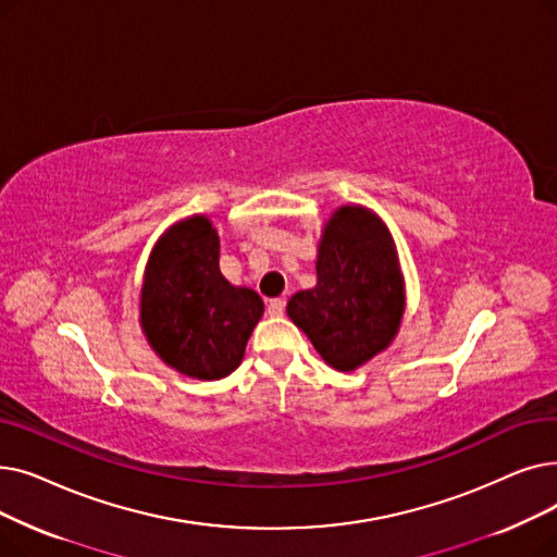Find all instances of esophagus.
<instances>
[{"mask_svg": "<svg viewBox=\"0 0 557 557\" xmlns=\"http://www.w3.org/2000/svg\"><path fill=\"white\" fill-rule=\"evenodd\" d=\"M285 312V301L283 299H272L270 304H268V314L270 317H281Z\"/></svg>", "mask_w": 557, "mask_h": 557, "instance_id": "34e87169", "label": "esophagus"}]
</instances>
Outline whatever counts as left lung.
Masks as SVG:
<instances>
[{"label": "left lung", "instance_id": "1", "mask_svg": "<svg viewBox=\"0 0 557 557\" xmlns=\"http://www.w3.org/2000/svg\"><path fill=\"white\" fill-rule=\"evenodd\" d=\"M406 308L394 243L379 215L342 206L317 249V285L287 301V317L337 372H354L389 347Z\"/></svg>", "mask_w": 557, "mask_h": 557}]
</instances>
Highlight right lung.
I'll return each instance as SVG.
<instances>
[{
	"mask_svg": "<svg viewBox=\"0 0 557 557\" xmlns=\"http://www.w3.org/2000/svg\"><path fill=\"white\" fill-rule=\"evenodd\" d=\"M262 299L220 272V237L208 218L170 226L151 249L140 293L149 347L176 372L220 381L243 362Z\"/></svg>",
	"mask_w": 557,
	"mask_h": 557,
	"instance_id": "add662e5",
	"label": "right lung"
}]
</instances>
